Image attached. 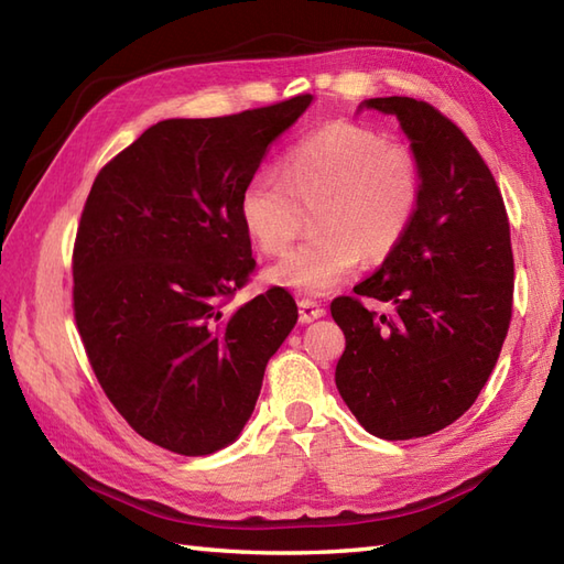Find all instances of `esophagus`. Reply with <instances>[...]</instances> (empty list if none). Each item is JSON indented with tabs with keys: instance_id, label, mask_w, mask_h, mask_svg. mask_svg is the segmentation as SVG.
I'll return each instance as SVG.
<instances>
[{
	"instance_id": "1",
	"label": "esophagus",
	"mask_w": 564,
	"mask_h": 564,
	"mask_svg": "<svg viewBox=\"0 0 564 564\" xmlns=\"http://www.w3.org/2000/svg\"><path fill=\"white\" fill-rule=\"evenodd\" d=\"M297 315H301L303 325H307V322H315L319 317H325V307H322L315 301H301V303H297Z\"/></svg>"
}]
</instances>
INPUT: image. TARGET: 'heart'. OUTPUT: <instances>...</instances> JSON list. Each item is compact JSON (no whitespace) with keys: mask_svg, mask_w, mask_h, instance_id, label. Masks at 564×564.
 I'll list each match as a JSON object with an SVG mask.
<instances>
[{"mask_svg":"<svg viewBox=\"0 0 564 564\" xmlns=\"http://www.w3.org/2000/svg\"><path fill=\"white\" fill-rule=\"evenodd\" d=\"M279 174H251L237 215L249 242L273 257L293 242L301 206L315 208L317 235L267 269L271 283L303 295L337 289L361 254L386 257L410 230L422 198L414 154L356 123H329L297 140Z\"/></svg>","mask_w":564,"mask_h":564,"instance_id":"b5f03b06","label":"heart"}]
</instances>
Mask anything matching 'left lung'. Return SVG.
Instances as JSON below:
<instances>
[{"mask_svg":"<svg viewBox=\"0 0 564 564\" xmlns=\"http://www.w3.org/2000/svg\"><path fill=\"white\" fill-rule=\"evenodd\" d=\"M394 116L422 174L410 230L380 269L332 301L346 349L337 388L368 434H436L470 410L507 339L513 254L505 200L463 130L426 101L366 99ZM361 294L391 305L370 314Z\"/></svg>","mask_w":564,"mask_h":564,"instance_id":"left-lung-1","label":"left lung"}]
</instances>
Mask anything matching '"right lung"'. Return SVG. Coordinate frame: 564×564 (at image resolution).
<instances>
[{"label":"right lung","instance_id":"1","mask_svg":"<svg viewBox=\"0 0 564 564\" xmlns=\"http://www.w3.org/2000/svg\"><path fill=\"white\" fill-rule=\"evenodd\" d=\"M310 104L160 121L94 178L72 254L77 329L106 398L166 451L230 446L295 327L283 289L223 305L257 269L239 191Z\"/></svg>","mask_w":564,"mask_h":564}]
</instances>
